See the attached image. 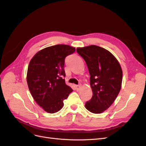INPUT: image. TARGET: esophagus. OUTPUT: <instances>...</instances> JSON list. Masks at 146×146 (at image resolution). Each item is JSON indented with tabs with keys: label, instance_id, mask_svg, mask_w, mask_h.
<instances>
[{
	"label": "esophagus",
	"instance_id": "obj_1",
	"mask_svg": "<svg viewBox=\"0 0 146 146\" xmlns=\"http://www.w3.org/2000/svg\"><path fill=\"white\" fill-rule=\"evenodd\" d=\"M80 87H81V85H76V90L77 91H78L80 89Z\"/></svg>",
	"mask_w": 146,
	"mask_h": 146
}]
</instances>
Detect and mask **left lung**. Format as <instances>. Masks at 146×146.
I'll use <instances>...</instances> for the list:
<instances>
[{
  "mask_svg": "<svg viewBox=\"0 0 146 146\" xmlns=\"http://www.w3.org/2000/svg\"><path fill=\"white\" fill-rule=\"evenodd\" d=\"M77 52L85 61L90 75L92 96L85 107L92 113H102L111 105L121 90L120 64L111 53L98 46L79 47Z\"/></svg>",
  "mask_w": 146,
  "mask_h": 146,
  "instance_id": "obj_1",
  "label": "left lung"
}]
</instances>
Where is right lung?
Instances as JSON below:
<instances>
[{
  "instance_id": "1",
  "label": "right lung",
  "mask_w": 146,
  "mask_h": 146,
  "mask_svg": "<svg viewBox=\"0 0 146 146\" xmlns=\"http://www.w3.org/2000/svg\"><path fill=\"white\" fill-rule=\"evenodd\" d=\"M76 48L58 44L39 51L30 61L27 81L36 102L47 113H54L63 107V100L72 89L65 83L64 60Z\"/></svg>"
}]
</instances>
